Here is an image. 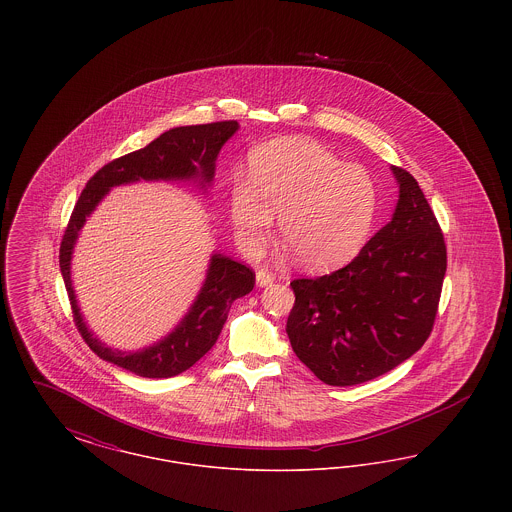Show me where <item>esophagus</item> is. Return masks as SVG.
I'll use <instances>...</instances> for the list:
<instances>
[{"label":"esophagus","mask_w":512,"mask_h":512,"mask_svg":"<svg viewBox=\"0 0 512 512\" xmlns=\"http://www.w3.org/2000/svg\"><path fill=\"white\" fill-rule=\"evenodd\" d=\"M255 278H257V284H259V286H270V284L274 282V274H272V272H268L267 268L257 270Z\"/></svg>","instance_id":"1"}]
</instances>
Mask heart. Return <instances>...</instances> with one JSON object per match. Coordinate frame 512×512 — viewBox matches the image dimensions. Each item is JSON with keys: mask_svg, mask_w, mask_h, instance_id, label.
<instances>
[{"mask_svg": "<svg viewBox=\"0 0 512 512\" xmlns=\"http://www.w3.org/2000/svg\"><path fill=\"white\" fill-rule=\"evenodd\" d=\"M376 209L370 172L307 138L257 147L247 180L236 178L228 195L234 236L245 251L265 244L278 215L280 236L303 267L315 270L349 261L365 244Z\"/></svg>", "mask_w": 512, "mask_h": 512, "instance_id": "1", "label": "heart"}]
</instances>
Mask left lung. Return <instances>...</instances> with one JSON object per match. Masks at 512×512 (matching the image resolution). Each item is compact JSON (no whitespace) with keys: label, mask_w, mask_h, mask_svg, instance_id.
I'll use <instances>...</instances> for the list:
<instances>
[{"label":"left lung","mask_w":512,"mask_h":512,"mask_svg":"<svg viewBox=\"0 0 512 512\" xmlns=\"http://www.w3.org/2000/svg\"><path fill=\"white\" fill-rule=\"evenodd\" d=\"M399 182L393 219L345 267L295 278L288 338L299 361L328 386L374 380L430 338L447 270L438 219L411 172Z\"/></svg>","instance_id":"left-lung-1"}]
</instances>
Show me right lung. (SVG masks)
<instances>
[{"label": "right lung", "instance_id": "1", "mask_svg": "<svg viewBox=\"0 0 512 512\" xmlns=\"http://www.w3.org/2000/svg\"><path fill=\"white\" fill-rule=\"evenodd\" d=\"M236 130V121L172 128L144 149L126 153L103 165L82 190L61 240L59 267L69 293L74 326L78 328L82 340L103 361H109L144 378L176 376L194 366L217 343L232 303L253 290L255 272L251 268L228 257L215 255L211 259L207 280L195 299L194 307L171 336L144 351L122 353L101 345V341L88 332L76 307L71 286V253L74 240L86 217L94 211L99 199L107 194L109 188L140 178L171 180L201 176L203 182H211L220 147L224 146V142Z\"/></svg>", "mask_w": 512, "mask_h": 512}]
</instances>
